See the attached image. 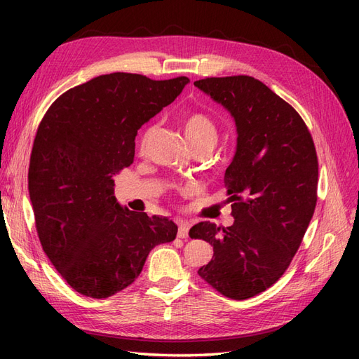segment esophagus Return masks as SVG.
Instances as JSON below:
<instances>
[{"mask_svg": "<svg viewBox=\"0 0 359 359\" xmlns=\"http://www.w3.org/2000/svg\"><path fill=\"white\" fill-rule=\"evenodd\" d=\"M189 229H190V226H189V223H186V222H178V238H187L189 236Z\"/></svg>", "mask_w": 359, "mask_h": 359, "instance_id": "esophagus-1", "label": "esophagus"}]
</instances>
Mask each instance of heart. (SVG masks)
<instances>
[{"mask_svg":"<svg viewBox=\"0 0 359 359\" xmlns=\"http://www.w3.org/2000/svg\"><path fill=\"white\" fill-rule=\"evenodd\" d=\"M184 133L189 140L191 148H199V147H211L217 144V139H219V132H217V126L212 119L202 112H191L186 118H184ZM154 132V127H149L142 136L140 144L142 147L148 142Z\"/></svg>","mask_w":359,"mask_h":359,"instance_id":"1","label":"heart"}]
</instances>
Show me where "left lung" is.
Returning a JSON list of instances; mask_svg holds the SVG:
<instances>
[{
  "label": "left lung",
  "mask_w": 359,
  "mask_h": 359,
  "mask_svg": "<svg viewBox=\"0 0 359 359\" xmlns=\"http://www.w3.org/2000/svg\"><path fill=\"white\" fill-rule=\"evenodd\" d=\"M236 126V151L224 173L233 224H194L189 235L212 245L198 274L222 295L247 299L285 274L318 201V156L299 114L252 76L194 82Z\"/></svg>",
  "instance_id": "1"
}]
</instances>
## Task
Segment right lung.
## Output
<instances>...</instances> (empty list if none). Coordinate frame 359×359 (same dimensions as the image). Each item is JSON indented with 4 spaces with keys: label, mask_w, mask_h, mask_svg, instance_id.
Returning a JSON list of instances; mask_svg holds the SVG:
<instances>
[{
    "label": "right lung",
    "mask_w": 359,
    "mask_h": 359,
    "mask_svg": "<svg viewBox=\"0 0 359 359\" xmlns=\"http://www.w3.org/2000/svg\"><path fill=\"white\" fill-rule=\"evenodd\" d=\"M189 82L97 76L60 95L41 119L28 170L37 233L50 264L85 297L121 292L151 250L175 240L172 220L119 205L112 177L133 163L137 130Z\"/></svg>",
    "instance_id": "add662e5"
}]
</instances>
